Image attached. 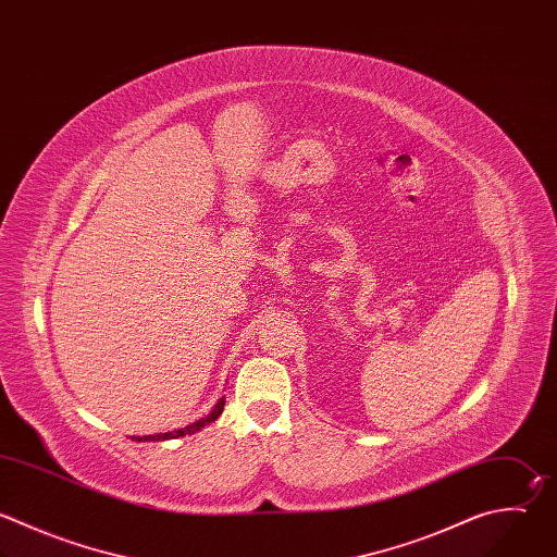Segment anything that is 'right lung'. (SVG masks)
Listing matches in <instances>:
<instances>
[{"label":"right lung","mask_w":557,"mask_h":557,"mask_svg":"<svg viewBox=\"0 0 557 557\" xmlns=\"http://www.w3.org/2000/svg\"><path fill=\"white\" fill-rule=\"evenodd\" d=\"M223 407H225V400H221L216 407H214V411L208 416V418H203V420H199V422H195V424H190V426H185V429H178V431H172V433H157V435H144V437H137L135 442H163V440H176V437H183V435H193V433H197V431H201L206 424H210V422H214L221 413H223Z\"/></svg>","instance_id":"right-lung-1"}]
</instances>
